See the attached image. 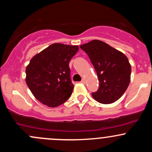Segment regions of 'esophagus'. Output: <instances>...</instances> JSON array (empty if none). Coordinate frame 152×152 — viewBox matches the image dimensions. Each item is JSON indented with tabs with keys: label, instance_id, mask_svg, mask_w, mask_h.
<instances>
[{
	"label": "esophagus",
	"instance_id": "esophagus-1",
	"mask_svg": "<svg viewBox=\"0 0 152 152\" xmlns=\"http://www.w3.org/2000/svg\"><path fill=\"white\" fill-rule=\"evenodd\" d=\"M81 82H82V83H83V84H85V79H82V80L81 81Z\"/></svg>",
	"mask_w": 152,
	"mask_h": 152
}]
</instances>
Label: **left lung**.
I'll return each mask as SVG.
<instances>
[{
  "instance_id": "obj_1",
  "label": "left lung",
  "mask_w": 152,
  "mask_h": 152,
  "mask_svg": "<svg viewBox=\"0 0 152 152\" xmlns=\"http://www.w3.org/2000/svg\"><path fill=\"white\" fill-rule=\"evenodd\" d=\"M80 48L90 57L99 78V88L92 94L93 99L104 104L118 100L131 79V65L126 56L98 39L81 45Z\"/></svg>"
}]
</instances>
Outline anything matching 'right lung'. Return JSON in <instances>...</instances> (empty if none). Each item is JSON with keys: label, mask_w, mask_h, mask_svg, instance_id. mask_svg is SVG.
I'll return each instance as SVG.
<instances>
[{"label": "right lung", "mask_w": 152, "mask_h": 152, "mask_svg": "<svg viewBox=\"0 0 152 152\" xmlns=\"http://www.w3.org/2000/svg\"><path fill=\"white\" fill-rule=\"evenodd\" d=\"M78 50V45L53 43L31 58L26 68V82L42 104L56 107L72 94L69 62Z\"/></svg>", "instance_id": "1"}]
</instances>
